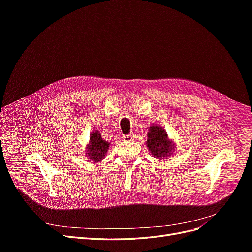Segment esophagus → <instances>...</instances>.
Returning a JSON list of instances; mask_svg holds the SVG:
<instances>
[{
    "instance_id": "obj_1",
    "label": "esophagus",
    "mask_w": 252,
    "mask_h": 252,
    "mask_svg": "<svg viewBox=\"0 0 252 252\" xmlns=\"http://www.w3.org/2000/svg\"><path fill=\"white\" fill-rule=\"evenodd\" d=\"M122 140L125 141V142H132V141H134V134L130 133V134L122 135Z\"/></svg>"
}]
</instances>
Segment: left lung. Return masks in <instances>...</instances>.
<instances>
[{
	"label": "left lung",
	"instance_id": "obj_1",
	"mask_svg": "<svg viewBox=\"0 0 252 252\" xmlns=\"http://www.w3.org/2000/svg\"><path fill=\"white\" fill-rule=\"evenodd\" d=\"M146 143L149 151L158 158L169 156L174 145L169 141L164 129L158 126L149 127L148 140Z\"/></svg>",
	"mask_w": 252,
	"mask_h": 252
}]
</instances>
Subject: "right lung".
I'll return each mask as SVG.
<instances>
[{"instance_id":"add662e5","label":"right lung","mask_w":252,"mask_h":252,"mask_svg":"<svg viewBox=\"0 0 252 252\" xmlns=\"http://www.w3.org/2000/svg\"><path fill=\"white\" fill-rule=\"evenodd\" d=\"M108 147L109 143L102 139L100 132H93L90 135V143L87 147V154L89 156V158L94 162L101 161L106 155V151H108Z\"/></svg>"}]
</instances>
